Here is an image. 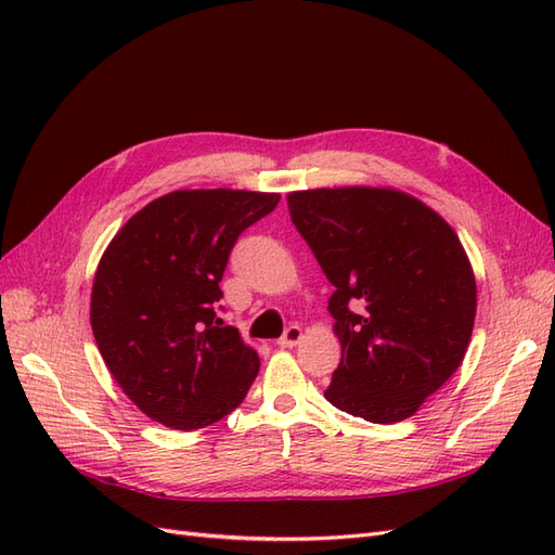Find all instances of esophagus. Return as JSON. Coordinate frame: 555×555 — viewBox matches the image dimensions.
<instances>
[{
    "instance_id": "obj_1",
    "label": "esophagus",
    "mask_w": 555,
    "mask_h": 555,
    "mask_svg": "<svg viewBox=\"0 0 555 555\" xmlns=\"http://www.w3.org/2000/svg\"><path fill=\"white\" fill-rule=\"evenodd\" d=\"M300 338H304V331H300L298 324H292V326L284 328V333H282V338L278 340V345H280V347H294V345H298Z\"/></svg>"
}]
</instances>
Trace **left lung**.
I'll return each instance as SVG.
<instances>
[{
    "mask_svg": "<svg viewBox=\"0 0 555 555\" xmlns=\"http://www.w3.org/2000/svg\"><path fill=\"white\" fill-rule=\"evenodd\" d=\"M287 204L335 287L328 312L343 359L326 400L373 424L412 416L473 338L477 284L456 231L386 188L292 192Z\"/></svg>",
    "mask_w": 555,
    "mask_h": 555,
    "instance_id": "left-lung-1",
    "label": "left lung"
}]
</instances>
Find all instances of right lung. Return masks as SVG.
<instances>
[{
	"instance_id": "1",
	"label": "right lung",
	"mask_w": 555,
	"mask_h": 555,
	"mask_svg": "<svg viewBox=\"0 0 555 555\" xmlns=\"http://www.w3.org/2000/svg\"><path fill=\"white\" fill-rule=\"evenodd\" d=\"M280 194L178 190L115 233L96 266L90 322L106 367L153 422L196 430L236 410L259 373L257 351L217 317L241 233Z\"/></svg>"
}]
</instances>
